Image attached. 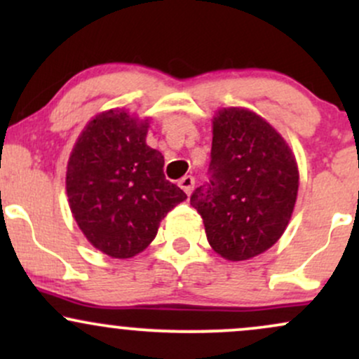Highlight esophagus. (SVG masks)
<instances>
[{"instance_id": "1", "label": "esophagus", "mask_w": 359, "mask_h": 359, "mask_svg": "<svg viewBox=\"0 0 359 359\" xmlns=\"http://www.w3.org/2000/svg\"><path fill=\"white\" fill-rule=\"evenodd\" d=\"M194 184H196V180H194V177H191V175H185V177H182V179L179 180L180 189H182V191L187 194V196H191V194H192Z\"/></svg>"}]
</instances>
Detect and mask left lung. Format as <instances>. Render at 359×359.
Instances as JSON below:
<instances>
[{"instance_id": "obj_1", "label": "left lung", "mask_w": 359, "mask_h": 359, "mask_svg": "<svg viewBox=\"0 0 359 359\" xmlns=\"http://www.w3.org/2000/svg\"><path fill=\"white\" fill-rule=\"evenodd\" d=\"M209 174L191 204L211 248L229 262L271 248L287 229L299 192L297 160L282 135L255 111L217 109Z\"/></svg>"}]
</instances>
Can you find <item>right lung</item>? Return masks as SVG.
Instances as JSON below:
<instances>
[{
    "instance_id": "obj_1",
    "label": "right lung",
    "mask_w": 359,
    "mask_h": 359,
    "mask_svg": "<svg viewBox=\"0 0 359 359\" xmlns=\"http://www.w3.org/2000/svg\"><path fill=\"white\" fill-rule=\"evenodd\" d=\"M148 119L125 109L96 114L81 131L65 172L69 208L90 245L133 258L155 240L160 221L187 199L163 175V155L147 145Z\"/></svg>"
}]
</instances>
